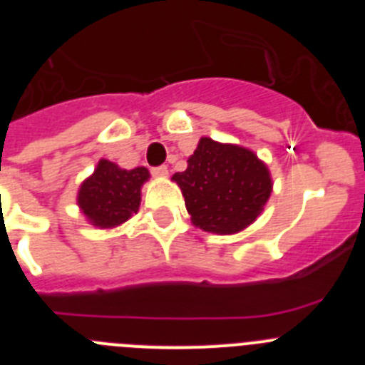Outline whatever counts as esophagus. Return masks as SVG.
Instances as JSON below:
<instances>
[{
	"instance_id": "1",
	"label": "esophagus",
	"mask_w": 365,
	"mask_h": 365,
	"mask_svg": "<svg viewBox=\"0 0 365 365\" xmlns=\"http://www.w3.org/2000/svg\"><path fill=\"white\" fill-rule=\"evenodd\" d=\"M155 177H168V166H157L151 170Z\"/></svg>"
}]
</instances>
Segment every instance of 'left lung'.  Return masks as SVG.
Masks as SVG:
<instances>
[{
  "instance_id": "left-lung-1",
  "label": "left lung",
  "mask_w": 365,
  "mask_h": 365,
  "mask_svg": "<svg viewBox=\"0 0 365 365\" xmlns=\"http://www.w3.org/2000/svg\"><path fill=\"white\" fill-rule=\"evenodd\" d=\"M172 180L182 192L193 227L217 235L250 227L272 193L269 166L252 150L210 137L199 138L188 168Z\"/></svg>"
}]
</instances>
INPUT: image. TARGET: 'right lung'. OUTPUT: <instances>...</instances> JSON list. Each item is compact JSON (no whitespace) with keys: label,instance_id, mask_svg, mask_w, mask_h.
Listing matches in <instances>:
<instances>
[{"label":"right lung","instance_id":"1","mask_svg":"<svg viewBox=\"0 0 365 365\" xmlns=\"http://www.w3.org/2000/svg\"><path fill=\"white\" fill-rule=\"evenodd\" d=\"M146 180H150L148 168L124 170L111 160L100 159L95 172L80 185L76 205L93 227L117 228L138 212Z\"/></svg>","mask_w":365,"mask_h":365}]
</instances>
